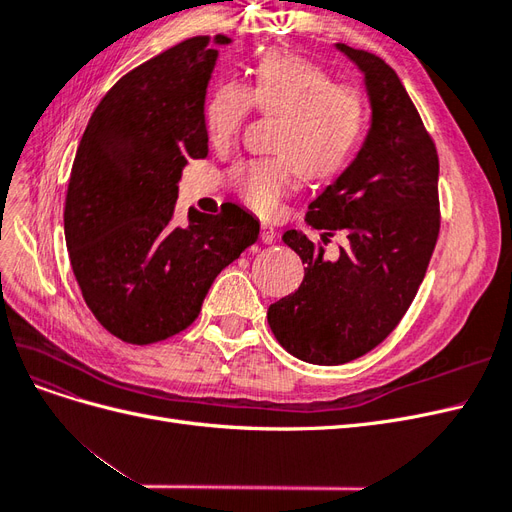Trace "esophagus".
Returning <instances> with one entry per match:
<instances>
[{"mask_svg":"<svg viewBox=\"0 0 512 512\" xmlns=\"http://www.w3.org/2000/svg\"><path fill=\"white\" fill-rule=\"evenodd\" d=\"M260 239H262V243L271 245L275 241V228L271 224H262L260 226Z\"/></svg>","mask_w":512,"mask_h":512,"instance_id":"1","label":"esophagus"}]
</instances>
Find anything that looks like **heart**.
<instances>
[{
    "instance_id": "1",
    "label": "heart",
    "mask_w": 512,
    "mask_h": 512,
    "mask_svg": "<svg viewBox=\"0 0 512 512\" xmlns=\"http://www.w3.org/2000/svg\"><path fill=\"white\" fill-rule=\"evenodd\" d=\"M250 104L260 113L280 115L275 123V158L247 160L230 173L245 205L271 215L294 188L299 170L309 179H329L342 170L365 128L363 96L350 85L333 83L320 66L292 53H269L247 81L224 83L205 104L203 126L211 145H228L243 126Z\"/></svg>"
}]
</instances>
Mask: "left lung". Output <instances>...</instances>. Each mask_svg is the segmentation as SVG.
<instances>
[{
  "instance_id": "obj_1",
  "label": "left lung",
  "mask_w": 512,
  "mask_h": 512,
  "mask_svg": "<svg viewBox=\"0 0 512 512\" xmlns=\"http://www.w3.org/2000/svg\"><path fill=\"white\" fill-rule=\"evenodd\" d=\"M335 49L363 74L369 130L305 222L344 230L348 247L329 260L301 230H286L282 241L307 265L305 277L267 312L277 342L314 365L354 361L389 337L416 297L440 230L438 153L406 87L380 57Z\"/></svg>"
}]
</instances>
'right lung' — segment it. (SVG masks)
I'll list each match as a JSON object with an SVG mask.
<instances>
[{
	"instance_id": "add662e5",
	"label": "right lung",
	"mask_w": 512,
	"mask_h": 512,
	"mask_svg": "<svg viewBox=\"0 0 512 512\" xmlns=\"http://www.w3.org/2000/svg\"><path fill=\"white\" fill-rule=\"evenodd\" d=\"M232 40L198 36L134 68L91 115L72 164L64 230L76 282L102 327L128 344L188 329L215 277L256 243L260 222L226 203L173 224L188 160L207 156L205 96Z\"/></svg>"
}]
</instances>
